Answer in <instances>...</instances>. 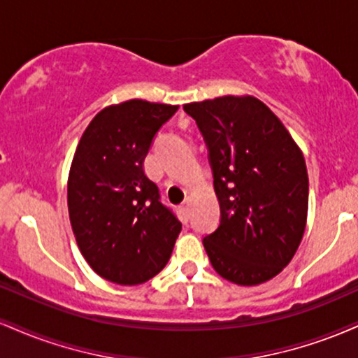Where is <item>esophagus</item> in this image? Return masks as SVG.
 I'll return each mask as SVG.
<instances>
[{
    "mask_svg": "<svg viewBox=\"0 0 358 358\" xmlns=\"http://www.w3.org/2000/svg\"><path fill=\"white\" fill-rule=\"evenodd\" d=\"M180 212L183 213L185 219H188V215H190V200H185V202L180 205Z\"/></svg>",
    "mask_w": 358,
    "mask_h": 358,
    "instance_id": "esophagus-1",
    "label": "esophagus"
}]
</instances>
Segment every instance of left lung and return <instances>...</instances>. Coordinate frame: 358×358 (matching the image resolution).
<instances>
[{"mask_svg": "<svg viewBox=\"0 0 358 358\" xmlns=\"http://www.w3.org/2000/svg\"><path fill=\"white\" fill-rule=\"evenodd\" d=\"M207 143L220 224L205 236L213 269L239 286L278 276L299 248L308 215L301 150L264 102L224 96L183 106Z\"/></svg>", "mask_w": 358, "mask_h": 358, "instance_id": "1", "label": "left lung"}]
</instances>
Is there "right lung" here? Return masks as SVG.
<instances>
[{
	"label": "right lung",
	"mask_w": 358,
	"mask_h": 358,
	"mask_svg": "<svg viewBox=\"0 0 358 358\" xmlns=\"http://www.w3.org/2000/svg\"><path fill=\"white\" fill-rule=\"evenodd\" d=\"M176 109L141 99L108 106L73 155L67 183L73 236L90 268L116 285L155 278L182 231L143 168L155 134Z\"/></svg>",
	"instance_id": "add662e5"
}]
</instances>
